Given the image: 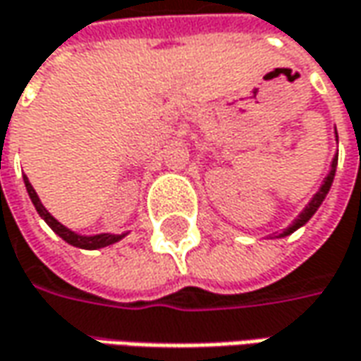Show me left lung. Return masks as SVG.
Segmentation results:
<instances>
[{
    "mask_svg": "<svg viewBox=\"0 0 361 361\" xmlns=\"http://www.w3.org/2000/svg\"><path fill=\"white\" fill-rule=\"evenodd\" d=\"M336 137H338V135H336ZM336 166H338V156L334 157V161H331V169H329L328 178H326V180H324V183H322L319 192H317L316 195L312 197V202H310V204L305 205L304 212H302V214H300V216L295 218V221H293L292 226H290L288 230L283 231V233H280V238H283V235H290V233H293V231L298 230V228H302L305 221H307V219H310V218H312V216H314V214H316L317 207H319V205H322V202L326 200V195H328L329 188H331V181H334V176H336Z\"/></svg>",
    "mask_w": 361,
    "mask_h": 361,
    "instance_id": "1",
    "label": "left lung"
}]
</instances>
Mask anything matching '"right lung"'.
Here are the masks:
<instances>
[{
    "mask_svg": "<svg viewBox=\"0 0 361 361\" xmlns=\"http://www.w3.org/2000/svg\"><path fill=\"white\" fill-rule=\"evenodd\" d=\"M23 181H25V188H27V193H30V197H32L33 205H35V209H37V214L45 219V224L51 228V230L56 231L57 235L61 238V240H66L69 245H75V247H81V250H97V247H106V245H111V243L119 242L126 233H121V235H111V233H99V235H80V233H75V231L68 230L63 224H59L47 209L44 207V204L39 202V197H37V193L33 190V185L30 183V180L23 176Z\"/></svg>",
    "mask_w": 361,
    "mask_h": 361,
    "instance_id": "right-lung-1",
    "label": "right lung"
}]
</instances>
